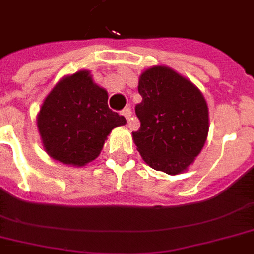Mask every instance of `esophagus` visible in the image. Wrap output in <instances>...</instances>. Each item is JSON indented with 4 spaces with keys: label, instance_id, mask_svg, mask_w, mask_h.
Returning <instances> with one entry per match:
<instances>
[{
    "label": "esophagus",
    "instance_id": "esophagus-1",
    "mask_svg": "<svg viewBox=\"0 0 254 254\" xmlns=\"http://www.w3.org/2000/svg\"><path fill=\"white\" fill-rule=\"evenodd\" d=\"M121 113H123V116H124V117H125V119L127 120V121L130 120V117H131V109H130V108H129V107L124 108Z\"/></svg>",
    "mask_w": 254,
    "mask_h": 254
}]
</instances>
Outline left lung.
I'll return each mask as SVG.
<instances>
[{
  "label": "left lung",
  "instance_id": "8db88e82",
  "mask_svg": "<svg viewBox=\"0 0 254 254\" xmlns=\"http://www.w3.org/2000/svg\"><path fill=\"white\" fill-rule=\"evenodd\" d=\"M142 101L135 105L141 127L133 131L137 150L151 169L175 175L189 169L208 134V107L199 88L165 65L139 76Z\"/></svg>",
  "mask_w": 254,
  "mask_h": 254
}]
</instances>
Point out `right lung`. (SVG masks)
<instances>
[{"instance_id": "1", "label": "right lung", "mask_w": 254, "mask_h": 254, "mask_svg": "<svg viewBox=\"0 0 254 254\" xmlns=\"http://www.w3.org/2000/svg\"><path fill=\"white\" fill-rule=\"evenodd\" d=\"M127 120L108 107V92L87 69L59 80L42 104L37 125L46 153L55 161L85 166L99 157L107 137Z\"/></svg>"}]
</instances>
